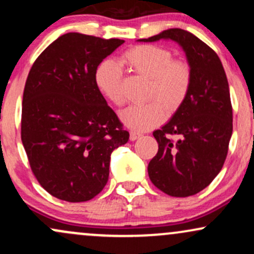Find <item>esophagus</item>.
I'll list each match as a JSON object with an SVG mask.
<instances>
[{"label":"esophagus","instance_id":"esophagus-1","mask_svg":"<svg viewBox=\"0 0 254 254\" xmlns=\"http://www.w3.org/2000/svg\"><path fill=\"white\" fill-rule=\"evenodd\" d=\"M139 137H141V133L136 132V131H130V141H136Z\"/></svg>","mask_w":254,"mask_h":254}]
</instances>
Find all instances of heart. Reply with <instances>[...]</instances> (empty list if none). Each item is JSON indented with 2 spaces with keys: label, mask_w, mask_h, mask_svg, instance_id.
<instances>
[{
  "label": "heart",
  "mask_w": 254,
  "mask_h": 254,
  "mask_svg": "<svg viewBox=\"0 0 254 254\" xmlns=\"http://www.w3.org/2000/svg\"><path fill=\"white\" fill-rule=\"evenodd\" d=\"M172 54L156 45H138L123 55V61L142 76L150 78L148 99L143 105H131L121 112L125 127L135 131H147L165 121L166 112L176 113L188 98L192 72L188 63L172 60ZM99 92L116 106L124 104L123 70L113 61H103L94 72Z\"/></svg>",
  "instance_id": "heart-1"
}]
</instances>
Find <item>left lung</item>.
I'll list each match as a JSON object with an SVG mask.
<instances>
[{
	"label": "left lung",
	"instance_id": "obj_1",
	"mask_svg": "<svg viewBox=\"0 0 254 254\" xmlns=\"http://www.w3.org/2000/svg\"><path fill=\"white\" fill-rule=\"evenodd\" d=\"M161 39L182 46L192 82L183 106L153 132L159 150L148 165V174L165 193L189 197L205 189L222 170L233 132L229 86L216 52L190 32L170 28L138 42Z\"/></svg>",
	"mask_w": 254,
	"mask_h": 254
}]
</instances>
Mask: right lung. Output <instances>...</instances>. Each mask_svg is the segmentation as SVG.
<instances>
[{"label":"right lung","mask_w":254,"mask_h":254,"mask_svg":"<svg viewBox=\"0 0 254 254\" xmlns=\"http://www.w3.org/2000/svg\"><path fill=\"white\" fill-rule=\"evenodd\" d=\"M122 39L70 32L57 38L26 80L21 141L34 177L58 199H92L109 180L112 151L129 141L94 82L97 66Z\"/></svg>","instance_id":"right-lung-1"}]
</instances>
